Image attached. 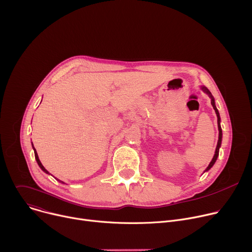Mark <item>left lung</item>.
<instances>
[{"label":"left lung","mask_w":252,"mask_h":252,"mask_svg":"<svg viewBox=\"0 0 252 252\" xmlns=\"http://www.w3.org/2000/svg\"><path fill=\"white\" fill-rule=\"evenodd\" d=\"M202 90H203L205 93H207V94L210 96V98L212 99V100H211V104H212V106H213V108H214V110H215V112H216V114H217V117H218V127H219V140H218V145H217V148H216L215 155H214V157H213V159H212L211 163L209 164V166L207 167V169H206V171H208L209 169H211V168H212V166L215 164V162H216V160H217V158H218V156H219V150H220V143H221V135H222V132H221L220 125V118L219 111H218V109H217V107H216V105H215V100H214V98H213V96H212L211 92H210L206 87H202Z\"/></svg>","instance_id":"left-lung-1"}]
</instances>
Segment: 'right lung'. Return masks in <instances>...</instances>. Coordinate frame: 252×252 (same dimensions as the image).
Segmentation results:
<instances>
[{"label":"right lung","mask_w":252,"mask_h":252,"mask_svg":"<svg viewBox=\"0 0 252 252\" xmlns=\"http://www.w3.org/2000/svg\"><path fill=\"white\" fill-rule=\"evenodd\" d=\"M33 149H34V155H35V159H36V162H37V164H38V166L40 167V168L45 172V173H47V174H49V172L44 168L43 167V165L41 164V162H40V160H39V158H38V155H37V152H36V150H35V148L33 147Z\"/></svg>","instance_id":"add662e5"}]
</instances>
